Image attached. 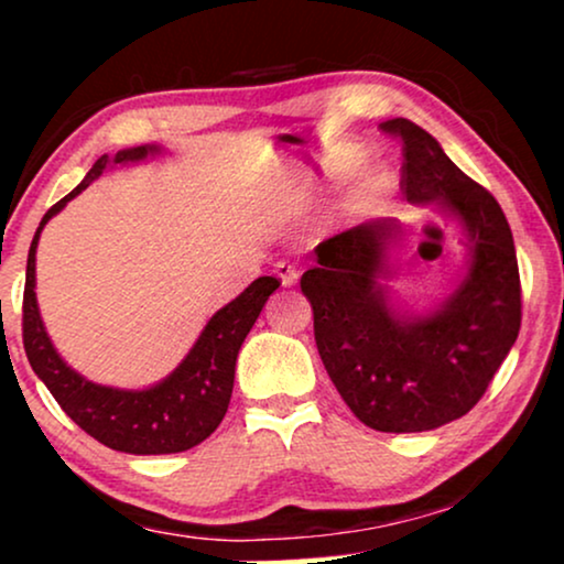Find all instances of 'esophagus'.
Returning a JSON list of instances; mask_svg holds the SVG:
<instances>
[{
    "label": "esophagus",
    "mask_w": 564,
    "mask_h": 564,
    "mask_svg": "<svg viewBox=\"0 0 564 564\" xmlns=\"http://www.w3.org/2000/svg\"><path fill=\"white\" fill-rule=\"evenodd\" d=\"M274 272H276V276H280V280H282L284 288H292V284H295L297 276H300V272H297L295 267L290 264V261H276Z\"/></svg>",
    "instance_id": "esophagus-1"
}]
</instances>
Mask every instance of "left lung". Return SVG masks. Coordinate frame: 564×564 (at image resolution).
I'll list each match as a JSON object with an SVG mask.
<instances>
[{
    "label": "left lung",
    "mask_w": 564,
    "mask_h": 564,
    "mask_svg": "<svg viewBox=\"0 0 564 564\" xmlns=\"http://www.w3.org/2000/svg\"><path fill=\"white\" fill-rule=\"evenodd\" d=\"M380 128L403 143L408 199L438 203L467 228V276L436 313L400 318L377 282L400 226L372 220L315 246L318 261L300 290L313 305L323 367L351 413L384 434H415L462 419L485 395L519 336L521 280L498 199L415 122Z\"/></svg>",
    "instance_id": "obj_1"
}]
</instances>
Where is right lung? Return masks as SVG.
<instances>
[{"mask_svg":"<svg viewBox=\"0 0 564 564\" xmlns=\"http://www.w3.org/2000/svg\"><path fill=\"white\" fill-rule=\"evenodd\" d=\"M156 151V145H138V149L120 151L115 159L105 153L95 161L79 187L68 192L43 215L28 251L25 295H22V344H25L33 372L45 382V388L76 426L87 431L99 444L126 454H174L192 449L220 426L228 411L230 392H234L238 349L257 323L269 295L280 288L276 276L253 280L234 303L220 307L207 321L205 330L182 365L164 382L149 390H118L95 384L58 357L45 334L35 300V249L41 230L53 215L64 210L68 199L87 189L110 161L126 164V161L145 159Z\"/></svg>","mask_w":564,"mask_h":564,"instance_id":"add662e5","label":"right lung"}]
</instances>
